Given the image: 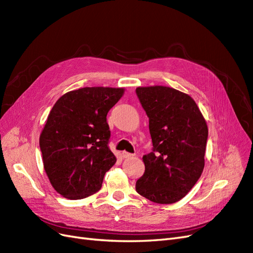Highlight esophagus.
I'll return each mask as SVG.
<instances>
[{
	"instance_id": "34e87169",
	"label": "esophagus",
	"mask_w": 253,
	"mask_h": 253,
	"mask_svg": "<svg viewBox=\"0 0 253 253\" xmlns=\"http://www.w3.org/2000/svg\"><path fill=\"white\" fill-rule=\"evenodd\" d=\"M121 155H122V157H124V158H131V157L134 156L133 154H131V153H127V152H122Z\"/></svg>"
}]
</instances>
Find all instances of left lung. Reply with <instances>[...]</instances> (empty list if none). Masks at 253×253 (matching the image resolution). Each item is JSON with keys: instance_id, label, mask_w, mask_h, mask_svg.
I'll list each match as a JSON object with an SVG mask.
<instances>
[{"instance_id": "obj_1", "label": "left lung", "mask_w": 253, "mask_h": 253, "mask_svg": "<svg viewBox=\"0 0 253 253\" xmlns=\"http://www.w3.org/2000/svg\"><path fill=\"white\" fill-rule=\"evenodd\" d=\"M136 94L149 117L153 151L142 160L145 170L136 191L157 204L185 197L205 167L208 126L195 101L175 88L137 87Z\"/></svg>"}]
</instances>
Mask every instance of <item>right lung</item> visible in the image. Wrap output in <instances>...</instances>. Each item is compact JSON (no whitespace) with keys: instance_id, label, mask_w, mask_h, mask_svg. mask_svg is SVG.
I'll use <instances>...</instances> for the list:
<instances>
[{"instance_id":"obj_1","label":"right lung","mask_w":253,"mask_h":253,"mask_svg":"<svg viewBox=\"0 0 253 253\" xmlns=\"http://www.w3.org/2000/svg\"><path fill=\"white\" fill-rule=\"evenodd\" d=\"M125 88L83 87L68 91L52 106L40 135L47 177L59 194L81 200L100 190L116 163L109 148L106 115Z\"/></svg>"}]
</instances>
